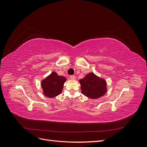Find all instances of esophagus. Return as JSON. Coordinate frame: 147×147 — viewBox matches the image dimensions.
Wrapping results in <instances>:
<instances>
[{
    "mask_svg": "<svg viewBox=\"0 0 147 147\" xmlns=\"http://www.w3.org/2000/svg\"><path fill=\"white\" fill-rule=\"evenodd\" d=\"M70 79H71V80H75V75H70Z\"/></svg>",
    "mask_w": 147,
    "mask_h": 147,
    "instance_id": "1",
    "label": "esophagus"
}]
</instances>
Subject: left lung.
<instances>
[{
	"label": "left lung",
	"mask_w": 147,
	"mask_h": 147,
	"mask_svg": "<svg viewBox=\"0 0 147 147\" xmlns=\"http://www.w3.org/2000/svg\"><path fill=\"white\" fill-rule=\"evenodd\" d=\"M79 82L82 94L90 99L99 98L107 91L106 81L94 73L88 74Z\"/></svg>",
	"instance_id": "left-lung-1"
}]
</instances>
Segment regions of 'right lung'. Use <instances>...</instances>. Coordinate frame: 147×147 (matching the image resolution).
I'll return each mask as SVG.
<instances>
[{"label":"right lung","mask_w":147,"mask_h":147,"mask_svg":"<svg viewBox=\"0 0 147 147\" xmlns=\"http://www.w3.org/2000/svg\"><path fill=\"white\" fill-rule=\"evenodd\" d=\"M65 81L66 78L64 77L59 76L56 72H53L41 82L43 95L48 97L58 96L63 91Z\"/></svg>","instance_id":"1"}]
</instances>
